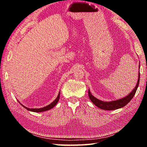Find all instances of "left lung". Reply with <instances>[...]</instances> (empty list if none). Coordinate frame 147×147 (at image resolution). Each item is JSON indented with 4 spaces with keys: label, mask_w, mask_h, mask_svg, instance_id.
<instances>
[{
    "label": "left lung",
    "mask_w": 147,
    "mask_h": 147,
    "mask_svg": "<svg viewBox=\"0 0 147 147\" xmlns=\"http://www.w3.org/2000/svg\"><path fill=\"white\" fill-rule=\"evenodd\" d=\"M139 67H140V65H139ZM139 80H140V73H139L138 83H137L135 88L133 89L132 91H131L128 95H127L123 98L119 99V100H117L115 101H111V102L102 101V100H98V99H97L92 95L89 90L88 91L89 97L94 105L98 107L99 108H100L102 109H104V110H115V109L123 108V107L125 106L126 104H127L132 99L134 96L135 95L136 92L137 91V89H138L139 84Z\"/></svg>",
    "instance_id": "1"
}]
</instances>
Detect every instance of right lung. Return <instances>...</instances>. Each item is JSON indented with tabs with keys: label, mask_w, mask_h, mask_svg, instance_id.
Wrapping results in <instances>:
<instances>
[{
	"label": "right lung",
	"mask_w": 147,
	"mask_h": 147,
	"mask_svg": "<svg viewBox=\"0 0 147 147\" xmlns=\"http://www.w3.org/2000/svg\"><path fill=\"white\" fill-rule=\"evenodd\" d=\"M59 95H60V92H59L58 96H57V98L54 100V101H53V102H52L51 104H50L49 105L45 107H44V108H38V109H30V108H26V107L24 106L23 105H21L23 106L24 108H26L27 110L28 111H34V112H41V111H47V110H49V109H51L54 108V106H56V104L58 103V102L59 100Z\"/></svg>",
	"instance_id": "obj_1"
}]
</instances>
